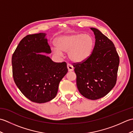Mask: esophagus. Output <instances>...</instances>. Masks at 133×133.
<instances>
[{
  "instance_id": "34e87169",
  "label": "esophagus",
  "mask_w": 133,
  "mask_h": 133,
  "mask_svg": "<svg viewBox=\"0 0 133 133\" xmlns=\"http://www.w3.org/2000/svg\"><path fill=\"white\" fill-rule=\"evenodd\" d=\"M67 69H68L69 71H72L73 70H74V67L72 66V65L70 63H67Z\"/></svg>"
}]
</instances>
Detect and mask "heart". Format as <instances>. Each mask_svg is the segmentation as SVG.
Listing matches in <instances>:
<instances>
[{"label":"heart","mask_w":133,"mask_h":133,"mask_svg":"<svg viewBox=\"0 0 133 133\" xmlns=\"http://www.w3.org/2000/svg\"><path fill=\"white\" fill-rule=\"evenodd\" d=\"M58 48H53L55 55H61L62 51L68 52L69 58L73 62H81L87 60L94 49L95 41L92 36L74 33L59 37L56 41Z\"/></svg>","instance_id":"1"}]
</instances>
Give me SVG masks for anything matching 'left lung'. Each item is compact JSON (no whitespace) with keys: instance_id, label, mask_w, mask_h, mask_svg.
<instances>
[{"instance_id":"8db88e82","label":"left lung","mask_w":133,"mask_h":133,"mask_svg":"<svg viewBox=\"0 0 133 133\" xmlns=\"http://www.w3.org/2000/svg\"><path fill=\"white\" fill-rule=\"evenodd\" d=\"M91 29L95 38L91 55L72 65L79 91L85 98L96 100L106 95L116 84L119 57L111 40L98 29Z\"/></svg>"}]
</instances>
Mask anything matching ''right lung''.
Listing matches in <instances>:
<instances>
[{
	"label": "right lung",
	"mask_w": 133,
	"mask_h": 133,
	"mask_svg": "<svg viewBox=\"0 0 133 133\" xmlns=\"http://www.w3.org/2000/svg\"><path fill=\"white\" fill-rule=\"evenodd\" d=\"M45 36L44 33L26 36L12 56L16 85L25 97L38 103L47 102L55 97L59 82L68 71L65 62L56 63L39 54L51 52Z\"/></svg>",
	"instance_id": "add662e5"
}]
</instances>
